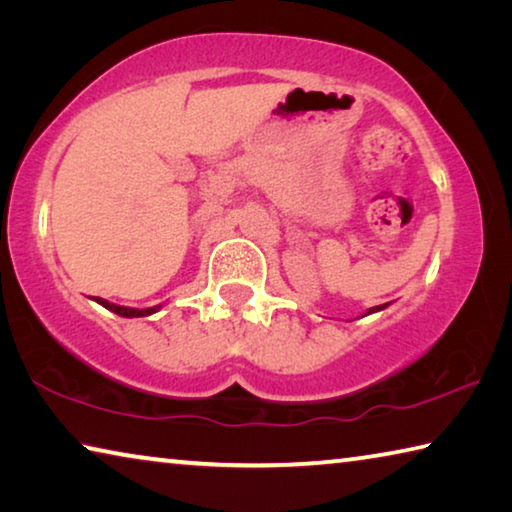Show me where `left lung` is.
Masks as SVG:
<instances>
[{
    "mask_svg": "<svg viewBox=\"0 0 512 512\" xmlns=\"http://www.w3.org/2000/svg\"><path fill=\"white\" fill-rule=\"evenodd\" d=\"M388 305H379V307H372V309H368L366 311V314H363V316H368V314H375V311H381V309H386Z\"/></svg>",
    "mask_w": 512,
    "mask_h": 512,
    "instance_id": "left-lung-1",
    "label": "left lung"
}]
</instances>
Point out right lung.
Returning a JSON list of instances; mask_svg holds the SVG:
<instances>
[{
	"mask_svg": "<svg viewBox=\"0 0 512 512\" xmlns=\"http://www.w3.org/2000/svg\"><path fill=\"white\" fill-rule=\"evenodd\" d=\"M94 302H99L101 307H106V309H110L112 314H117V316H124V318H142V316H151V314H155V311H158L162 305H155V307H146V309H135V307H121V305H115V302H108V300H103V298H92Z\"/></svg>",
	"mask_w": 512,
	"mask_h": 512,
	"instance_id": "right-lung-1",
	"label": "right lung"
}]
</instances>
